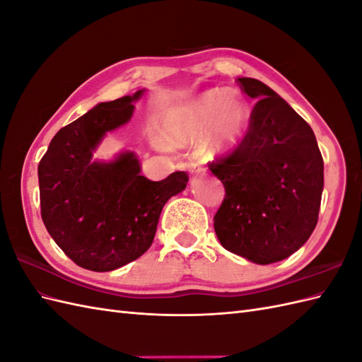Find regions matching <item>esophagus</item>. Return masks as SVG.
Returning <instances> with one entry per match:
<instances>
[{
	"mask_svg": "<svg viewBox=\"0 0 362 362\" xmlns=\"http://www.w3.org/2000/svg\"><path fill=\"white\" fill-rule=\"evenodd\" d=\"M189 173L192 174V175H199V174H202V173H204V168H202L200 165H191L189 166Z\"/></svg>",
	"mask_w": 362,
	"mask_h": 362,
	"instance_id": "esophagus-1",
	"label": "esophagus"
}]
</instances>
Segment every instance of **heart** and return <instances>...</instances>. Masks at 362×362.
<instances>
[{
  "label": "heart",
  "mask_w": 362,
  "mask_h": 362,
  "mask_svg": "<svg viewBox=\"0 0 362 362\" xmlns=\"http://www.w3.org/2000/svg\"><path fill=\"white\" fill-rule=\"evenodd\" d=\"M250 109L238 92L208 89L166 109L156 123L157 139L165 148L182 149L202 139L208 160H222L238 153L247 136Z\"/></svg>",
  "instance_id": "1"
}]
</instances>
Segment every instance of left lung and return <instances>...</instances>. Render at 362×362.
Returning a JSON list of instances; mask_svg holds the SVG:
<instances>
[{"label": "left lung", "mask_w": 362, "mask_h": 362, "mask_svg": "<svg viewBox=\"0 0 362 362\" xmlns=\"http://www.w3.org/2000/svg\"><path fill=\"white\" fill-rule=\"evenodd\" d=\"M257 100L238 153L209 165L225 187L214 216L225 250L268 265L287 259L312 236L324 189V162L313 129L256 78L240 77Z\"/></svg>", "instance_id": "8db88e82"}]
</instances>
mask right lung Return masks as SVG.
<instances>
[{
	"instance_id": "right-lung-1",
	"label": "right lung",
	"mask_w": 362,
	"mask_h": 362,
	"mask_svg": "<svg viewBox=\"0 0 362 362\" xmlns=\"http://www.w3.org/2000/svg\"><path fill=\"white\" fill-rule=\"evenodd\" d=\"M146 89L98 103L55 134L38 165L41 217L50 238L75 264L112 272L140 257L154 240L165 204L187 188L188 175H141L139 157L120 151L94 158L107 132L122 128Z\"/></svg>"
}]
</instances>
